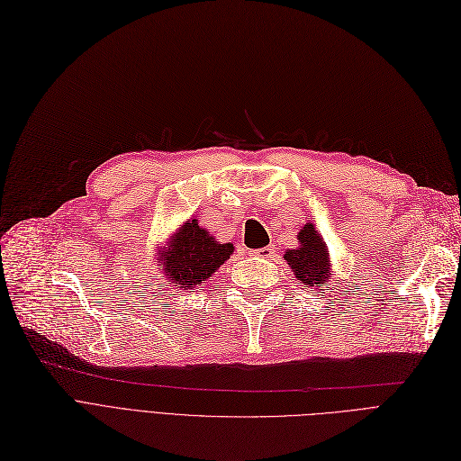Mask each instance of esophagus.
<instances>
[{
  "mask_svg": "<svg viewBox=\"0 0 461 461\" xmlns=\"http://www.w3.org/2000/svg\"><path fill=\"white\" fill-rule=\"evenodd\" d=\"M252 258H259V259H269L275 256V250L273 247H264V249H256V250H250L249 252Z\"/></svg>",
  "mask_w": 461,
  "mask_h": 461,
  "instance_id": "1",
  "label": "esophagus"
}]
</instances>
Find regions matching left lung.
<instances>
[{
    "instance_id": "obj_1",
    "label": "left lung",
    "mask_w": 461,
    "mask_h": 461,
    "mask_svg": "<svg viewBox=\"0 0 461 461\" xmlns=\"http://www.w3.org/2000/svg\"><path fill=\"white\" fill-rule=\"evenodd\" d=\"M299 247L288 250L285 259L292 267L299 285L307 288H316L324 285L330 286V252L322 237L314 230L312 224H305V228L299 231Z\"/></svg>"
}]
</instances>
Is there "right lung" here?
I'll return each mask as SVG.
<instances>
[{"label": "right lung", "mask_w": 461, "mask_h": 461, "mask_svg": "<svg viewBox=\"0 0 461 461\" xmlns=\"http://www.w3.org/2000/svg\"><path fill=\"white\" fill-rule=\"evenodd\" d=\"M233 245H218L203 228L197 226V220L186 222L169 245L159 252V271H164V285L192 290L202 280L209 278L222 266ZM162 286V285H159Z\"/></svg>", "instance_id": "obj_1"}]
</instances>
